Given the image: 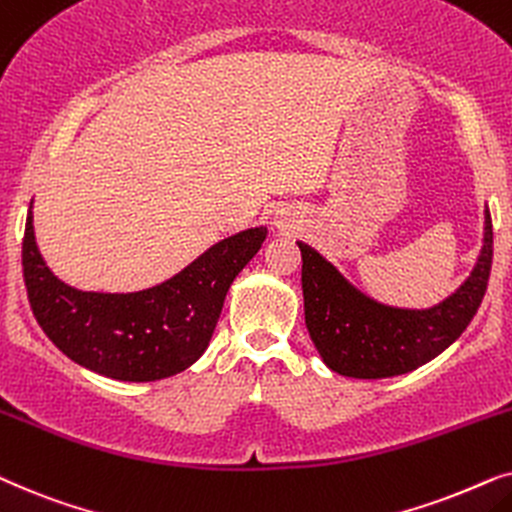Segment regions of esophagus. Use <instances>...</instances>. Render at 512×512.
Returning a JSON list of instances; mask_svg holds the SVG:
<instances>
[{"label":"esophagus","instance_id":"esophagus-1","mask_svg":"<svg viewBox=\"0 0 512 512\" xmlns=\"http://www.w3.org/2000/svg\"><path fill=\"white\" fill-rule=\"evenodd\" d=\"M274 227H276L278 231H283V234H290V231L295 229V224H292V220H288V217H276Z\"/></svg>","mask_w":512,"mask_h":512}]
</instances>
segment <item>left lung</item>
I'll list each match as a JSON object with an SVG mask.
<instances>
[{
    "instance_id": "left-lung-1",
    "label": "left lung",
    "mask_w": 512,
    "mask_h": 512,
    "mask_svg": "<svg viewBox=\"0 0 512 512\" xmlns=\"http://www.w3.org/2000/svg\"><path fill=\"white\" fill-rule=\"evenodd\" d=\"M302 250L304 318L311 342L332 372L353 379L407 374L452 346L478 313L494 255L492 215L485 208V238L470 276L431 309H400L358 290L311 245Z\"/></svg>"
}]
</instances>
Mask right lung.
<instances>
[{"label":"right lung","instance_id":"1","mask_svg":"<svg viewBox=\"0 0 512 512\" xmlns=\"http://www.w3.org/2000/svg\"><path fill=\"white\" fill-rule=\"evenodd\" d=\"M264 238L267 227L222 238L180 274L147 290H79L44 262L30 203L23 238L27 299L46 337L77 365L117 381L166 379L208 349L229 285Z\"/></svg>","mask_w":512,"mask_h":512}]
</instances>
